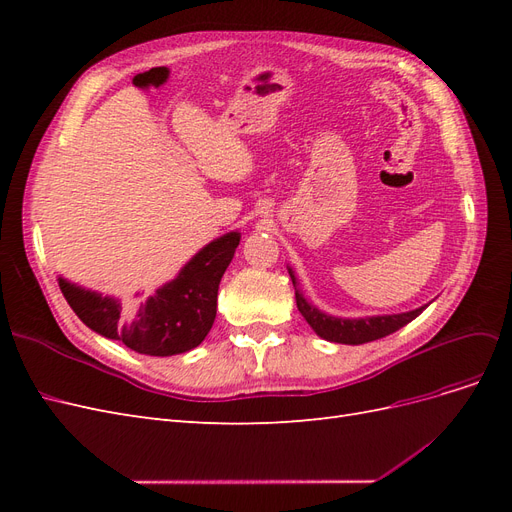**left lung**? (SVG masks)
<instances>
[{
  "label": "left lung",
  "mask_w": 512,
  "mask_h": 512,
  "mask_svg": "<svg viewBox=\"0 0 512 512\" xmlns=\"http://www.w3.org/2000/svg\"><path fill=\"white\" fill-rule=\"evenodd\" d=\"M292 284H294V275L290 271ZM294 299H297V307L299 312L303 314V318L309 322L322 339H329V342H337V344H367L374 342V339L386 337L395 331H399L401 327H406L408 322H412L418 314H423L425 307H418L414 312H406V314H397V316H378V318H359V320H342V318H333L318 312L316 307L309 305L303 294L294 286Z\"/></svg>",
  "instance_id": "8db88e82"
}]
</instances>
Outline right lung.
Returning a JSON list of instances; mask_svg holds the SVG:
<instances>
[{
    "instance_id": "obj_1",
    "label": "right lung",
    "mask_w": 512,
    "mask_h": 512,
    "mask_svg": "<svg viewBox=\"0 0 512 512\" xmlns=\"http://www.w3.org/2000/svg\"><path fill=\"white\" fill-rule=\"evenodd\" d=\"M239 245V232L220 237L200 250L177 280L141 305L121 307L115 299L59 280L68 305L89 329L119 339L130 350L170 356L196 348L213 327L220 280Z\"/></svg>"
}]
</instances>
